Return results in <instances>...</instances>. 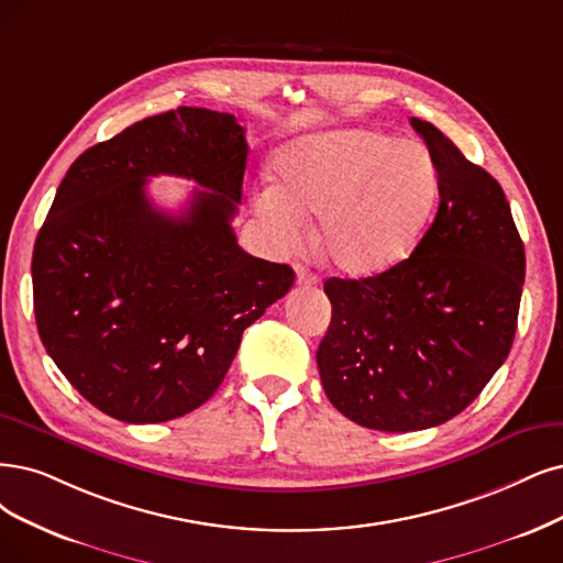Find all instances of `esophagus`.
Listing matches in <instances>:
<instances>
[{
    "instance_id": "1",
    "label": "esophagus",
    "mask_w": 563,
    "mask_h": 563,
    "mask_svg": "<svg viewBox=\"0 0 563 563\" xmlns=\"http://www.w3.org/2000/svg\"><path fill=\"white\" fill-rule=\"evenodd\" d=\"M318 283V278L310 274V271L306 268V266H301V264H297V285H303V287H308V285H316Z\"/></svg>"
}]
</instances>
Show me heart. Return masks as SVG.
<instances>
[{
  "label": "heart",
  "instance_id": "1",
  "mask_svg": "<svg viewBox=\"0 0 563 563\" xmlns=\"http://www.w3.org/2000/svg\"><path fill=\"white\" fill-rule=\"evenodd\" d=\"M280 185L255 197V213L280 247H297L320 218L318 250L345 276H376L408 260L439 206V169L418 143L371 130L310 134L276 157Z\"/></svg>",
  "mask_w": 563,
  "mask_h": 563
}]
</instances>
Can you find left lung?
Returning <instances> with one entry per match:
<instances>
[{"instance_id":"left-lung-1","label":"left lung","mask_w":563,"mask_h":563,"mask_svg":"<svg viewBox=\"0 0 563 563\" xmlns=\"http://www.w3.org/2000/svg\"><path fill=\"white\" fill-rule=\"evenodd\" d=\"M410 124L439 169V211L408 260L324 280L318 347L334 408L391 433L439 427L485 389L512 347L527 266L501 185L431 122Z\"/></svg>"}]
</instances>
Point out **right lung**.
I'll use <instances>...</instances> for the list:
<instances>
[{"label": "right lung", "mask_w": 563, "mask_h": 563, "mask_svg": "<svg viewBox=\"0 0 563 563\" xmlns=\"http://www.w3.org/2000/svg\"><path fill=\"white\" fill-rule=\"evenodd\" d=\"M245 159L232 113L178 107L92 145L57 187L32 255L36 329L80 397L120 422L206 404L245 327L295 283L236 243ZM162 173L205 187L180 217L144 195Z\"/></svg>", "instance_id": "1"}]
</instances>
